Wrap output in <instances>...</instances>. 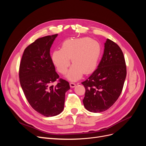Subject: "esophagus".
<instances>
[{
	"mask_svg": "<svg viewBox=\"0 0 146 146\" xmlns=\"http://www.w3.org/2000/svg\"><path fill=\"white\" fill-rule=\"evenodd\" d=\"M70 86L71 88H74V87L76 86V84L74 83H73V82H70Z\"/></svg>",
	"mask_w": 146,
	"mask_h": 146,
	"instance_id": "esophagus-1",
	"label": "esophagus"
}]
</instances>
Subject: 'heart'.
<instances>
[{
  "label": "heart",
  "instance_id": "b5f03b06",
  "mask_svg": "<svg viewBox=\"0 0 146 146\" xmlns=\"http://www.w3.org/2000/svg\"><path fill=\"white\" fill-rule=\"evenodd\" d=\"M102 52L101 45L98 41L89 37L67 40L52 54V60L58 72L64 74L73 64L67 78L70 80L79 79L83 74L93 72L97 67Z\"/></svg>",
  "mask_w": 146,
  "mask_h": 146
}]
</instances>
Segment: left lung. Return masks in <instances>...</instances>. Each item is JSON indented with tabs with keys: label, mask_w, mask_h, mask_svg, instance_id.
Here are the masks:
<instances>
[{
	"label": "left lung",
	"mask_w": 146,
	"mask_h": 146,
	"mask_svg": "<svg viewBox=\"0 0 146 146\" xmlns=\"http://www.w3.org/2000/svg\"><path fill=\"white\" fill-rule=\"evenodd\" d=\"M126 75L123 52L115 42L107 39L98 68L82 82L85 88L83 99L85 108L95 113L109 109L120 96Z\"/></svg>",
	"instance_id": "left-lung-1"
}]
</instances>
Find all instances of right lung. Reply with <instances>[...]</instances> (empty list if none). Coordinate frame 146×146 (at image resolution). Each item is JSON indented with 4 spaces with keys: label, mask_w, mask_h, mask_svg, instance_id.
Returning a JSON list of instances; mask_svg holds the SVG:
<instances>
[{
    "label": "right lung",
    "mask_w": 146,
    "mask_h": 146,
    "mask_svg": "<svg viewBox=\"0 0 146 146\" xmlns=\"http://www.w3.org/2000/svg\"><path fill=\"white\" fill-rule=\"evenodd\" d=\"M58 34L38 38L25 49L20 62L19 82L32 108L45 117H53L64 109L67 81L60 79L50 56L51 45ZM58 79L56 86L51 84Z\"/></svg>",
    "instance_id": "obj_1"
}]
</instances>
